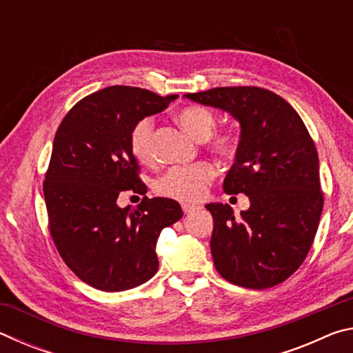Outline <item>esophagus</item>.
I'll use <instances>...</instances> for the list:
<instances>
[{"label":"esophagus","instance_id":"obj_1","mask_svg":"<svg viewBox=\"0 0 353 353\" xmlns=\"http://www.w3.org/2000/svg\"><path fill=\"white\" fill-rule=\"evenodd\" d=\"M199 205H193V204H187V202H183L182 204V210H183V213L185 214H188V213H193V212H196V210H199Z\"/></svg>","mask_w":353,"mask_h":353}]
</instances>
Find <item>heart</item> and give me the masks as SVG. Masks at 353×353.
Masks as SVG:
<instances>
[{
	"instance_id": "heart-1",
	"label": "heart",
	"mask_w": 353,
	"mask_h": 353,
	"mask_svg": "<svg viewBox=\"0 0 353 353\" xmlns=\"http://www.w3.org/2000/svg\"><path fill=\"white\" fill-rule=\"evenodd\" d=\"M176 119L187 132L198 141L210 140L214 152L221 155H234L238 140L234 134L223 132L213 135L216 129V117L204 105H188L176 113ZM154 123L151 118H141L130 130V149L140 162H149L152 159V137ZM213 165L199 162L190 166H174L157 179L154 188L159 194L179 201H198L205 193L208 182L214 177Z\"/></svg>"
}]
</instances>
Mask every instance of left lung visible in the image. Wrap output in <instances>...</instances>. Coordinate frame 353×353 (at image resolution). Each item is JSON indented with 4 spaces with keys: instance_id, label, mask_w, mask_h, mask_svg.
Masks as SVG:
<instances>
[{
    "instance_id": "left-lung-1",
    "label": "left lung",
    "mask_w": 353,
    "mask_h": 353,
    "mask_svg": "<svg viewBox=\"0 0 353 353\" xmlns=\"http://www.w3.org/2000/svg\"><path fill=\"white\" fill-rule=\"evenodd\" d=\"M185 98L227 112L241 129L223 187L249 196L250 207L235 218L230 205H205L213 216L214 268L244 288L282 283L305 260L324 205L305 124L283 98L259 87H218Z\"/></svg>"
}]
</instances>
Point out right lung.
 <instances>
[{
	"instance_id": "obj_1",
	"label": "right lung",
	"mask_w": 353,
	"mask_h": 353,
	"mask_svg": "<svg viewBox=\"0 0 353 353\" xmlns=\"http://www.w3.org/2000/svg\"><path fill=\"white\" fill-rule=\"evenodd\" d=\"M176 98L107 87L81 99L57 129L43 182L50 232L67 266L93 288L124 291L154 277L160 232L182 218L168 198L145 196L137 208L117 204L121 191H148L130 149L134 124Z\"/></svg>"
}]
</instances>
